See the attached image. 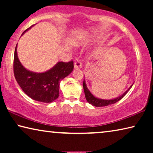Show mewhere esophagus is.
Wrapping results in <instances>:
<instances>
[{
    "mask_svg": "<svg viewBox=\"0 0 153 153\" xmlns=\"http://www.w3.org/2000/svg\"><path fill=\"white\" fill-rule=\"evenodd\" d=\"M82 63L80 61H76L74 63V68L79 69L82 67Z\"/></svg>",
    "mask_w": 153,
    "mask_h": 153,
    "instance_id": "obj_1",
    "label": "esophagus"
}]
</instances>
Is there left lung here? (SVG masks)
I'll use <instances>...</instances> for the list:
<instances>
[{
	"label": "left lung",
	"mask_w": 153,
	"mask_h": 153,
	"mask_svg": "<svg viewBox=\"0 0 153 153\" xmlns=\"http://www.w3.org/2000/svg\"><path fill=\"white\" fill-rule=\"evenodd\" d=\"M132 86V85L130 86V88ZM83 88H84V94H85V97H86L87 101L90 104H91L92 105L95 106V107H105V106H107L111 104H114V103L118 102L119 100H120L121 98H123L124 96H125L127 92H128L130 88L127 90V91L124 93L123 95H121V97H119L118 98H116L115 99H112V100H102V99H99V98H97L94 97L93 96L90 92L88 90V89L87 88L86 85L85 84V81L84 80V82H83Z\"/></svg>",
	"instance_id": "left-lung-1"
}]
</instances>
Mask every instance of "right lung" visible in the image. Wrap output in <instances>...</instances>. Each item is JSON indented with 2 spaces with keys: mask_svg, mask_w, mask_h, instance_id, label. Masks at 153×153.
<instances>
[{
  "mask_svg": "<svg viewBox=\"0 0 153 153\" xmlns=\"http://www.w3.org/2000/svg\"><path fill=\"white\" fill-rule=\"evenodd\" d=\"M25 30L22 34L30 29ZM74 69V61L59 62L55 67L45 73H33L21 64L15 49L13 72L15 79L28 97L37 101L52 102L58 98L59 83Z\"/></svg>",
  "mask_w": 153,
  "mask_h": 153,
  "instance_id": "add662e5",
  "label": "right lung"
}]
</instances>
